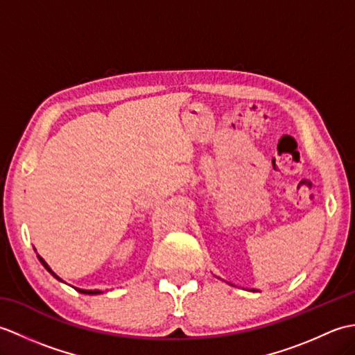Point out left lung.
<instances>
[{"instance_id":"8db88e82","label":"left lung","mask_w":355,"mask_h":355,"mask_svg":"<svg viewBox=\"0 0 355 355\" xmlns=\"http://www.w3.org/2000/svg\"><path fill=\"white\" fill-rule=\"evenodd\" d=\"M253 291H254V290H253Z\"/></svg>"}]
</instances>
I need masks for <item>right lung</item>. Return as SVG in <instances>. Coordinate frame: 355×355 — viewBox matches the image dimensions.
Returning a JSON list of instances; mask_svg holds the SVG:
<instances>
[{"label": "right lung", "instance_id": "obj_1", "mask_svg": "<svg viewBox=\"0 0 355 355\" xmlns=\"http://www.w3.org/2000/svg\"><path fill=\"white\" fill-rule=\"evenodd\" d=\"M37 259H40L41 261V263H42V266L45 267V268H47V271H49V273H51L53 276H55L56 279H59V281H61V277H59L58 275H55V271H53L50 267H49V263L47 262H45L42 258H41V256H37ZM79 293H84V294H99V293H102V291H99V290H80V288H76Z\"/></svg>", "mask_w": 355, "mask_h": 355}]
</instances>
